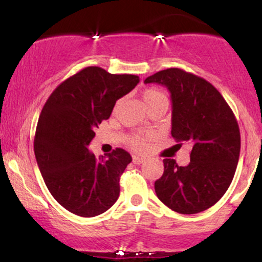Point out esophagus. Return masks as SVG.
I'll return each instance as SVG.
<instances>
[{
	"instance_id": "1",
	"label": "esophagus",
	"mask_w": 262,
	"mask_h": 262,
	"mask_svg": "<svg viewBox=\"0 0 262 262\" xmlns=\"http://www.w3.org/2000/svg\"><path fill=\"white\" fill-rule=\"evenodd\" d=\"M144 161H145V158H143V156H137V155L133 156V162L135 165L143 164Z\"/></svg>"
}]
</instances>
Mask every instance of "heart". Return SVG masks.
Returning <instances> with one entry per match:
<instances>
[{
	"mask_svg": "<svg viewBox=\"0 0 262 262\" xmlns=\"http://www.w3.org/2000/svg\"><path fill=\"white\" fill-rule=\"evenodd\" d=\"M141 98H143V102L144 104H145V107L149 108L151 104H154L156 101L165 100L166 97L164 96V93L158 91V90L148 89L143 92ZM148 140H149V137H146V135L132 134L128 137L127 144L132 149L137 150V151H144V150L148 148Z\"/></svg>",
	"mask_w": 262,
	"mask_h": 262,
	"instance_id": "heart-1",
	"label": "heart"
}]
</instances>
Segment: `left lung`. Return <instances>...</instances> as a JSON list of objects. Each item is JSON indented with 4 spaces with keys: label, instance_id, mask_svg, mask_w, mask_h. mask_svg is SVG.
<instances>
[{
    "label": "left lung",
    "instance_id": "left-lung-1",
    "mask_svg": "<svg viewBox=\"0 0 262 262\" xmlns=\"http://www.w3.org/2000/svg\"><path fill=\"white\" fill-rule=\"evenodd\" d=\"M144 82L167 87L172 102L171 135L192 146L187 166L164 159V173L155 181L156 196L181 214L203 212L223 197L233 181L240 154L235 116L212 83L181 69L161 70Z\"/></svg>",
    "mask_w": 262,
    "mask_h": 262
}]
</instances>
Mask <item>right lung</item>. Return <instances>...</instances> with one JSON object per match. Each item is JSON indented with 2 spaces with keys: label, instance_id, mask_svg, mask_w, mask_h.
Masks as SVG:
<instances>
[{
  "label": "right lung",
  "instance_id": "add662e5",
  "mask_svg": "<svg viewBox=\"0 0 262 262\" xmlns=\"http://www.w3.org/2000/svg\"><path fill=\"white\" fill-rule=\"evenodd\" d=\"M139 83L137 75L82 69L45 102L34 137V154L45 185L58 202L80 217H96L119 197V180L132 156L117 148L96 158L87 146L110 118L116 101Z\"/></svg>",
  "mask_w": 262,
  "mask_h": 262
}]
</instances>
